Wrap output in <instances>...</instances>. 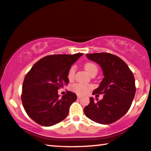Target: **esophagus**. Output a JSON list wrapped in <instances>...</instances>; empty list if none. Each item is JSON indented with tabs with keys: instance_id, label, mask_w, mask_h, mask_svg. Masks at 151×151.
Returning <instances> with one entry per match:
<instances>
[{
	"instance_id": "esophagus-1",
	"label": "esophagus",
	"mask_w": 151,
	"mask_h": 151,
	"mask_svg": "<svg viewBox=\"0 0 151 151\" xmlns=\"http://www.w3.org/2000/svg\"><path fill=\"white\" fill-rule=\"evenodd\" d=\"M81 97H81V95H77V98H78V99H81Z\"/></svg>"
}]
</instances>
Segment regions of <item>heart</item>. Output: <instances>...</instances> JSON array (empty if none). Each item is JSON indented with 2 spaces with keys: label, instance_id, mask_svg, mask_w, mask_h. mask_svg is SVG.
Returning a JSON list of instances; mask_svg holds the SVG:
<instances>
[{
  "label": "heart",
  "instance_id": "b5f03b06",
  "mask_svg": "<svg viewBox=\"0 0 151 151\" xmlns=\"http://www.w3.org/2000/svg\"><path fill=\"white\" fill-rule=\"evenodd\" d=\"M85 69L87 73L91 75L92 73L93 70H97V68L95 64L93 63H87L85 64ZM76 70V67L75 66H73L70 67V68L69 69L68 73V77L69 79H73L74 76H75ZM91 86L84 85V84H75L72 87V90L74 92H75L76 94L78 95H85L86 93L88 92V91L89 88H91Z\"/></svg>",
  "mask_w": 151,
  "mask_h": 151
}]
</instances>
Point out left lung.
<instances>
[{"mask_svg": "<svg viewBox=\"0 0 151 151\" xmlns=\"http://www.w3.org/2000/svg\"><path fill=\"white\" fill-rule=\"evenodd\" d=\"M101 66L104 78L93 94H104L101 100L90 103L84 109L85 116L101 124L114 123L130 109L136 93L135 79L129 67L119 57L109 53L86 54Z\"/></svg>", "mask_w": 151, "mask_h": 151, "instance_id": "obj_1", "label": "left lung"}]
</instances>
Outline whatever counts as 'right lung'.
<instances>
[{
  "label": "right lung",
  "instance_id": "add662e5",
  "mask_svg": "<svg viewBox=\"0 0 151 151\" xmlns=\"http://www.w3.org/2000/svg\"><path fill=\"white\" fill-rule=\"evenodd\" d=\"M83 55H50L40 59L28 72L23 83L21 101L33 121L51 126L66 118L76 95L66 91L60 98L58 90L69 83V69Z\"/></svg>",
  "mask_w": 151,
  "mask_h": 151
}]
</instances>
